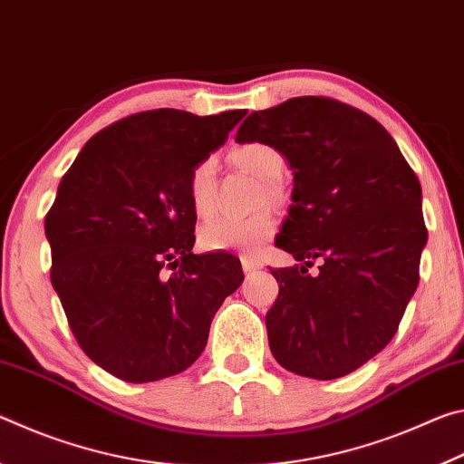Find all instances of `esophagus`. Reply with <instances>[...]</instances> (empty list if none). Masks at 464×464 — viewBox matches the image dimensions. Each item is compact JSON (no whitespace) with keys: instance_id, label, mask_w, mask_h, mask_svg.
Instances as JSON below:
<instances>
[{"instance_id":"obj_1","label":"esophagus","mask_w":464,"mask_h":464,"mask_svg":"<svg viewBox=\"0 0 464 464\" xmlns=\"http://www.w3.org/2000/svg\"><path fill=\"white\" fill-rule=\"evenodd\" d=\"M241 266H243V272L251 274V272L260 270L264 264L257 260V257H254V256H241Z\"/></svg>"}]
</instances>
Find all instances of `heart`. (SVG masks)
Wrapping results in <instances>:
<instances>
[{
	"instance_id": "b5f03b06",
	"label": "heart",
	"mask_w": 464,
	"mask_h": 464,
	"mask_svg": "<svg viewBox=\"0 0 464 464\" xmlns=\"http://www.w3.org/2000/svg\"><path fill=\"white\" fill-rule=\"evenodd\" d=\"M229 160L235 168L247 171L260 179L266 200L276 202L280 198L278 179L285 171V157L278 149L260 140H251L231 149ZM215 188V160L207 157L196 163L188 178V196L194 213L204 217L213 207ZM276 229V217L272 210L264 208L260 213L239 218V217H215L204 223L198 231L202 247L207 249H241L256 251Z\"/></svg>"
}]
</instances>
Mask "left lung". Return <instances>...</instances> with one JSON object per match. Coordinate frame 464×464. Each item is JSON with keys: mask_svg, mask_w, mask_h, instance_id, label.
Here are the masks:
<instances>
[{"mask_svg": "<svg viewBox=\"0 0 464 464\" xmlns=\"http://www.w3.org/2000/svg\"><path fill=\"white\" fill-rule=\"evenodd\" d=\"M235 140L278 149L295 176L276 247L303 264L272 270V354L309 379L350 374L391 342L418 288L428 241L420 179L382 124L332 98L251 112Z\"/></svg>", "mask_w": 464, "mask_h": 464, "instance_id": "left-lung-1", "label": "left lung"}]
</instances>
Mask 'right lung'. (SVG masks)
I'll return each mask as SVG.
<instances>
[{"mask_svg":"<svg viewBox=\"0 0 464 464\" xmlns=\"http://www.w3.org/2000/svg\"><path fill=\"white\" fill-rule=\"evenodd\" d=\"M246 110L174 108L127 116L93 135L44 218L51 282L77 343L106 372L151 382L202 354L223 301L243 282L231 254H192L188 178Z\"/></svg>","mask_w":464,"mask_h":464,"instance_id":"1","label":"right lung"}]
</instances>
